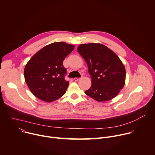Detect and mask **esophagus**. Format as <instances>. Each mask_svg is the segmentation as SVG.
<instances>
[{"mask_svg":"<svg viewBox=\"0 0 155 155\" xmlns=\"http://www.w3.org/2000/svg\"><path fill=\"white\" fill-rule=\"evenodd\" d=\"M80 79V78H76V77L74 78V80H75V81H78Z\"/></svg>","mask_w":155,"mask_h":155,"instance_id":"34e87169","label":"esophagus"}]
</instances>
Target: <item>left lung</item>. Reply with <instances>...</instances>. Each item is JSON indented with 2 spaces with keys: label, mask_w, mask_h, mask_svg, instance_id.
Listing matches in <instances>:
<instances>
[{
  "label": "left lung",
  "mask_w": 155,
  "mask_h": 155,
  "mask_svg": "<svg viewBox=\"0 0 155 155\" xmlns=\"http://www.w3.org/2000/svg\"><path fill=\"white\" fill-rule=\"evenodd\" d=\"M77 50L86 61L91 86L85 94L98 102L116 97L125 84L126 70L119 57L101 43L81 44Z\"/></svg>",
  "instance_id": "1"
}]
</instances>
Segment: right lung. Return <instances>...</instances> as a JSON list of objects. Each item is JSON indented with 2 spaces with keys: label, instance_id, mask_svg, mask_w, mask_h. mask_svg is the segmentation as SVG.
Instances as JSON below:
<instances>
[{
  "label": "right lung",
  "instance_id": "obj_1",
  "mask_svg": "<svg viewBox=\"0 0 155 155\" xmlns=\"http://www.w3.org/2000/svg\"><path fill=\"white\" fill-rule=\"evenodd\" d=\"M75 48L65 42H54L37 51L28 62L24 70L26 83L31 93L47 102L54 101L66 92V69L63 61Z\"/></svg>",
  "mask_w": 155,
  "mask_h": 155
}]
</instances>
